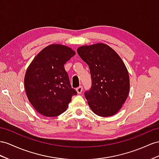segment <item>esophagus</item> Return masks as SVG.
Segmentation results:
<instances>
[{
    "instance_id": "34e87169",
    "label": "esophagus",
    "mask_w": 159,
    "mask_h": 159,
    "mask_svg": "<svg viewBox=\"0 0 159 159\" xmlns=\"http://www.w3.org/2000/svg\"><path fill=\"white\" fill-rule=\"evenodd\" d=\"M83 87L82 86H80V87H77L76 89V91H77V93H78V94H80L81 93L83 92Z\"/></svg>"
}]
</instances>
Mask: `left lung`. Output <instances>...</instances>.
I'll return each mask as SVG.
<instances>
[{"mask_svg": "<svg viewBox=\"0 0 159 159\" xmlns=\"http://www.w3.org/2000/svg\"><path fill=\"white\" fill-rule=\"evenodd\" d=\"M77 52L90 70L91 87L84 92L89 107L99 116L116 114L129 90L128 72L123 61L111 48L101 43L81 46Z\"/></svg>", "mask_w": 159, "mask_h": 159, "instance_id": "left-lung-1", "label": "left lung"}]
</instances>
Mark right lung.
I'll return each instance as SVG.
<instances>
[{
  "instance_id": "1",
  "label": "right lung",
  "mask_w": 159,
  "mask_h": 159,
  "mask_svg": "<svg viewBox=\"0 0 159 159\" xmlns=\"http://www.w3.org/2000/svg\"><path fill=\"white\" fill-rule=\"evenodd\" d=\"M71 48L52 44L41 51L28 67L24 80L27 98L38 112L46 117L62 114L77 92L64 64L74 56Z\"/></svg>"
}]
</instances>
